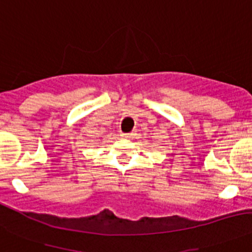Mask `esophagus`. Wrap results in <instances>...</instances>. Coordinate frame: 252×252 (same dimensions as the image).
<instances>
[{"label":"esophagus","mask_w":252,"mask_h":252,"mask_svg":"<svg viewBox=\"0 0 252 252\" xmlns=\"http://www.w3.org/2000/svg\"><path fill=\"white\" fill-rule=\"evenodd\" d=\"M121 136H122V138H124V139H130L131 136H133V134H131V133H122Z\"/></svg>","instance_id":"34e87169"}]
</instances>
